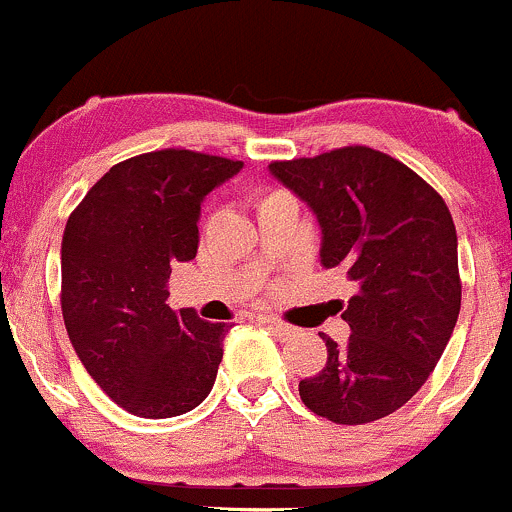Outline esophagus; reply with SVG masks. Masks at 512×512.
Listing matches in <instances>:
<instances>
[{
  "instance_id": "1",
  "label": "esophagus",
  "mask_w": 512,
  "mask_h": 512,
  "mask_svg": "<svg viewBox=\"0 0 512 512\" xmlns=\"http://www.w3.org/2000/svg\"><path fill=\"white\" fill-rule=\"evenodd\" d=\"M258 322L266 324V327L271 329V332H276L278 337H283V339L293 337V334H295V327H293V324H288V322L278 320V317H273V315H261V317H258Z\"/></svg>"
}]
</instances>
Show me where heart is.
I'll return each instance as SVG.
<instances>
[{
    "label": "heart",
    "mask_w": 512,
    "mask_h": 512,
    "mask_svg": "<svg viewBox=\"0 0 512 512\" xmlns=\"http://www.w3.org/2000/svg\"><path fill=\"white\" fill-rule=\"evenodd\" d=\"M280 197H288V192H285V190H263V192H258V195L254 197V202H256V210H258V207L268 205V202H273V200H280Z\"/></svg>",
    "instance_id": "obj_1"
}]
</instances>
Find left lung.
Masks as SVG:
<instances>
[{
    "label": "left lung",
    "instance_id": "obj_1",
    "mask_svg": "<svg viewBox=\"0 0 512 512\" xmlns=\"http://www.w3.org/2000/svg\"><path fill=\"white\" fill-rule=\"evenodd\" d=\"M322 227V266L359 285L344 307L349 342L327 334V364L300 381V398L337 425L390 415L442 359L461 307L456 229L447 202L398 158L344 146L273 161Z\"/></svg>",
    "mask_w": 512,
    "mask_h": 512
}]
</instances>
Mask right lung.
Listing matches in <instances>:
<instances>
[{
	"label": "right lung",
	"instance_id": "right-lung-1",
	"mask_svg": "<svg viewBox=\"0 0 512 512\" xmlns=\"http://www.w3.org/2000/svg\"><path fill=\"white\" fill-rule=\"evenodd\" d=\"M244 166L163 148L117 163L70 212L60 310L87 368L119 408L161 420L210 395L227 327L168 305L175 263L197 254L200 202Z\"/></svg>",
	"mask_w": 512,
	"mask_h": 512
}]
</instances>
